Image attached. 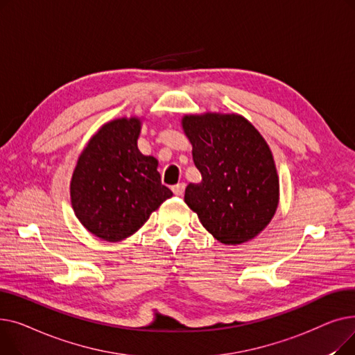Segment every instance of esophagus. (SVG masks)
<instances>
[{
  "mask_svg": "<svg viewBox=\"0 0 355 355\" xmlns=\"http://www.w3.org/2000/svg\"><path fill=\"white\" fill-rule=\"evenodd\" d=\"M184 190H185V184L184 182H178L175 185H173V193L175 196H182L184 194Z\"/></svg>",
  "mask_w": 355,
  "mask_h": 355,
  "instance_id": "1",
  "label": "esophagus"
}]
</instances>
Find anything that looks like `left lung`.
Returning <instances> with one entry per match:
<instances>
[{"mask_svg":"<svg viewBox=\"0 0 355 355\" xmlns=\"http://www.w3.org/2000/svg\"><path fill=\"white\" fill-rule=\"evenodd\" d=\"M181 125L201 173V182L187 185L184 201L221 243L252 240L269 225L279 202L269 145L237 114L185 115Z\"/></svg>","mask_w":355,"mask_h":355,"instance_id":"1","label":"left lung"}]
</instances>
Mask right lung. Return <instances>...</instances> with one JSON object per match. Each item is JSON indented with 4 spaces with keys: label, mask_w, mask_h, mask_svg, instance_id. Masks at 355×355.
<instances>
[{
    "label": "right lung",
    "mask_w": 355,
    "mask_h": 355,
    "mask_svg": "<svg viewBox=\"0 0 355 355\" xmlns=\"http://www.w3.org/2000/svg\"><path fill=\"white\" fill-rule=\"evenodd\" d=\"M141 119L105 123L82 151L70 181L79 221L96 237L121 241L142 227L173 191L161 184L158 161L138 149Z\"/></svg>",
    "instance_id": "obj_1"
}]
</instances>
